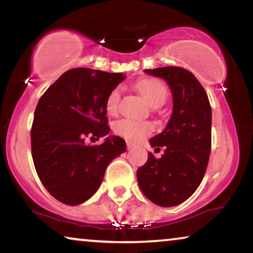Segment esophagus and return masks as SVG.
<instances>
[{
  "mask_svg": "<svg viewBox=\"0 0 253 253\" xmlns=\"http://www.w3.org/2000/svg\"><path fill=\"white\" fill-rule=\"evenodd\" d=\"M126 146L127 150H132V148L136 147V144H133L132 141H126Z\"/></svg>",
  "mask_w": 253,
  "mask_h": 253,
  "instance_id": "esophagus-1",
  "label": "esophagus"
}]
</instances>
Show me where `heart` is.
I'll return each instance as SVG.
<instances>
[{"label":"heart","instance_id":"obj_1","mask_svg":"<svg viewBox=\"0 0 253 253\" xmlns=\"http://www.w3.org/2000/svg\"><path fill=\"white\" fill-rule=\"evenodd\" d=\"M136 88L140 93V95L143 96L145 101L153 108L162 106L167 100V87H166L164 83L158 81V79H143V81L137 83ZM121 92H122V88L117 86V87H114L109 92V94L107 95L106 108L108 110V113H116L120 105ZM114 130L117 134L126 138V139L137 141L143 139L148 133H151L152 130H153V126L148 122L124 119L115 123Z\"/></svg>","mask_w":253,"mask_h":253}]
</instances>
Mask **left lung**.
I'll list each match as a JSON object with an SVG mask.
<instances>
[{
	"label": "left lung",
	"mask_w": 253,
	"mask_h": 253,
	"mask_svg": "<svg viewBox=\"0 0 253 253\" xmlns=\"http://www.w3.org/2000/svg\"><path fill=\"white\" fill-rule=\"evenodd\" d=\"M145 74L165 79L172 95V112L161 133L150 139L152 147L165 146L157 159L137 170L141 192L162 207L179 205L196 191L205 175L211 154L212 109L205 89L191 72L183 68L165 67Z\"/></svg>",
	"instance_id": "obj_1"
}]
</instances>
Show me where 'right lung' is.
<instances>
[{"instance_id": "right-lung-1", "label": "right lung", "mask_w": 253, "mask_h": 253, "mask_svg": "<svg viewBox=\"0 0 253 253\" xmlns=\"http://www.w3.org/2000/svg\"><path fill=\"white\" fill-rule=\"evenodd\" d=\"M123 74L71 69L41 96L34 112L31 143L37 174L47 191L65 205L86 202L101 185L114 159L126 151L119 136H107L106 99ZM106 136L101 145L84 137Z\"/></svg>"}]
</instances>
